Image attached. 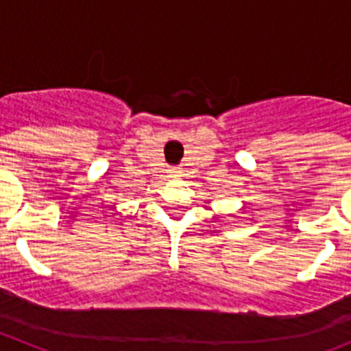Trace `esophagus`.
<instances>
[{
	"label": "esophagus",
	"mask_w": 351,
	"mask_h": 351,
	"mask_svg": "<svg viewBox=\"0 0 351 351\" xmlns=\"http://www.w3.org/2000/svg\"><path fill=\"white\" fill-rule=\"evenodd\" d=\"M170 178H176V179L182 178V170H179V169H172V170H170Z\"/></svg>",
	"instance_id": "34e87169"
}]
</instances>
